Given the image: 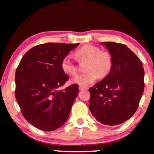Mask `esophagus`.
<instances>
[{"label":"esophagus","mask_w":154,"mask_h":154,"mask_svg":"<svg viewBox=\"0 0 154 154\" xmlns=\"http://www.w3.org/2000/svg\"><path fill=\"white\" fill-rule=\"evenodd\" d=\"M79 90H80V91H83V90H87V87H83V86H79Z\"/></svg>","instance_id":"obj_1"}]
</instances>
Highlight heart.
I'll list each match as a JSON object with an SVG mask.
<instances>
[{
    "label": "heart",
    "instance_id": "b5f03b06",
    "mask_svg": "<svg viewBox=\"0 0 154 154\" xmlns=\"http://www.w3.org/2000/svg\"><path fill=\"white\" fill-rule=\"evenodd\" d=\"M75 57L79 63H86V72L72 79V82L80 86L89 85L98 77L104 78L109 75L113 66V57L110 51L101 50L98 46L86 44L75 51ZM63 72L74 76L78 72V67L69 57H64L60 63Z\"/></svg>",
    "mask_w": 154,
    "mask_h": 154
}]
</instances>
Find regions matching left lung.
Masks as SVG:
<instances>
[{
	"label": "left lung",
	"instance_id": "8db88e82",
	"mask_svg": "<svg viewBox=\"0 0 154 154\" xmlns=\"http://www.w3.org/2000/svg\"><path fill=\"white\" fill-rule=\"evenodd\" d=\"M113 57L109 75L89 89V110L101 123H123L136 112L144 89L142 63L126 45L102 42Z\"/></svg>",
	"mask_w": 154,
	"mask_h": 154
}]
</instances>
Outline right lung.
<instances>
[{
  "label": "right lung",
  "mask_w": 154,
  "mask_h": 154,
  "mask_svg": "<svg viewBox=\"0 0 154 154\" xmlns=\"http://www.w3.org/2000/svg\"><path fill=\"white\" fill-rule=\"evenodd\" d=\"M79 44L46 43L29 49L15 72V98L24 118L40 130L53 131L66 122L79 93L77 84L59 88L69 78L60 63Z\"/></svg>",
  "instance_id": "add662e5"
}]
</instances>
